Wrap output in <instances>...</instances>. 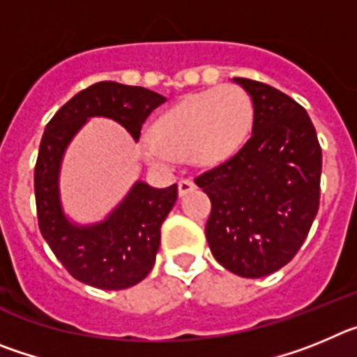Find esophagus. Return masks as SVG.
Segmentation results:
<instances>
[{
  "mask_svg": "<svg viewBox=\"0 0 357 357\" xmlns=\"http://www.w3.org/2000/svg\"><path fill=\"white\" fill-rule=\"evenodd\" d=\"M193 189H195L193 181H189V178H182V181H178V195H181V197L191 193Z\"/></svg>",
  "mask_w": 357,
  "mask_h": 357,
  "instance_id": "obj_1",
  "label": "esophagus"
}]
</instances>
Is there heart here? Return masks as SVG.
I'll return each instance as SVG.
<instances>
[{
    "label": "heart",
    "instance_id": "1",
    "mask_svg": "<svg viewBox=\"0 0 357 357\" xmlns=\"http://www.w3.org/2000/svg\"><path fill=\"white\" fill-rule=\"evenodd\" d=\"M254 125V103L238 85H222L189 94L151 123V143L143 155L153 168H169L175 159L213 168L232 159L247 143Z\"/></svg>",
    "mask_w": 357,
    "mask_h": 357
}]
</instances>
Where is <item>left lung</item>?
<instances>
[{"mask_svg": "<svg viewBox=\"0 0 357 357\" xmlns=\"http://www.w3.org/2000/svg\"><path fill=\"white\" fill-rule=\"evenodd\" d=\"M254 103L252 135L195 178L211 198L214 259L247 279L270 275L302 247L320 206L321 148L302 105L263 82L234 78Z\"/></svg>", "mask_w": 357, "mask_h": 357, "instance_id": "1", "label": "left lung"}]
</instances>
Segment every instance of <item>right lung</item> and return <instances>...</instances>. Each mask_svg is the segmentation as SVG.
I'll use <instances>...</instances> for the list:
<instances>
[{
  "mask_svg": "<svg viewBox=\"0 0 357 357\" xmlns=\"http://www.w3.org/2000/svg\"><path fill=\"white\" fill-rule=\"evenodd\" d=\"M166 98L137 85L98 82L56 110L44 128L33 173L37 220L43 238L73 277L100 289H125L150 273L160 245V225L175 206L176 184L155 189L137 181L105 220L80 225L61 202L66 148L89 118H109L139 141L151 110Z\"/></svg>",
  "mask_w": 357,
  "mask_h": 357,
  "instance_id": "obj_1",
  "label": "right lung"
}]
</instances>
